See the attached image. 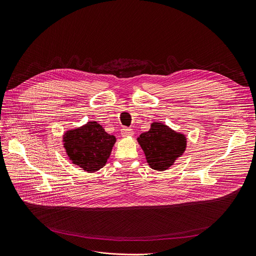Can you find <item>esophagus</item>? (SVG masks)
Segmentation results:
<instances>
[{
	"instance_id": "esophagus-1",
	"label": "esophagus",
	"mask_w": 256,
	"mask_h": 256,
	"mask_svg": "<svg viewBox=\"0 0 256 256\" xmlns=\"http://www.w3.org/2000/svg\"><path fill=\"white\" fill-rule=\"evenodd\" d=\"M122 136H132V134H134V132H132V128H122Z\"/></svg>"
}]
</instances>
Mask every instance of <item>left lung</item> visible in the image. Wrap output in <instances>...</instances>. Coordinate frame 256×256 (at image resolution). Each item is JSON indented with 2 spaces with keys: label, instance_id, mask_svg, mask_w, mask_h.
I'll use <instances>...</instances> for the list:
<instances>
[{
  "label": "left lung",
  "instance_id": "8db88e82",
  "mask_svg": "<svg viewBox=\"0 0 256 256\" xmlns=\"http://www.w3.org/2000/svg\"><path fill=\"white\" fill-rule=\"evenodd\" d=\"M149 166L162 172L174 164L186 148V138L168 126L153 122L151 128L138 138Z\"/></svg>",
  "mask_w": 256,
  "mask_h": 256
}]
</instances>
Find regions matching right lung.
<instances>
[{
  "label": "right lung",
  "mask_w": 256,
  "mask_h": 256,
  "mask_svg": "<svg viewBox=\"0 0 256 256\" xmlns=\"http://www.w3.org/2000/svg\"><path fill=\"white\" fill-rule=\"evenodd\" d=\"M115 141V136L107 134L99 124L90 122L66 132L64 147L74 164L94 172L105 166Z\"/></svg>",
  "instance_id": "obj_1"
}]
</instances>
